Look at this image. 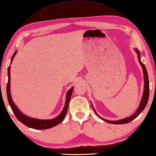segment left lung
Segmentation results:
<instances>
[{
  "instance_id": "1",
  "label": "left lung",
  "mask_w": 156,
  "mask_h": 156,
  "mask_svg": "<svg viewBox=\"0 0 156 156\" xmlns=\"http://www.w3.org/2000/svg\"><path fill=\"white\" fill-rule=\"evenodd\" d=\"M135 51H136V53H137V57H138V59H139V62L141 64V66H142L143 68V71H144V94H143V97H142V99H141V103H140V105L138 107V109H137V111L134 114H133L132 115L130 116V117H126L125 119H121V120H118V121H108V120H106L101 118V117H100L98 114L96 113L95 111L94 110V112L95 113V114L97 115H98L99 117H100L101 119L104 120L105 122L109 123H112V124H124V123H129L131 121H133L134 119H136V117L140 115V114L141 113V112L145 109V107H146L147 101H148V99H149V95H150V85H149V79H148V75H147V69L146 68V66H145V65L144 63H142L140 61V51L138 49H135Z\"/></svg>"
}]
</instances>
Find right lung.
<instances>
[{
    "mask_svg": "<svg viewBox=\"0 0 156 156\" xmlns=\"http://www.w3.org/2000/svg\"><path fill=\"white\" fill-rule=\"evenodd\" d=\"M16 51L15 52V53L13 54L12 58H11V63L12 61V58L14 57L15 56ZM10 66L8 67V82L7 85H6V95H7V98H8V101L10 104V107L12 110V112L15 114L16 119H18L19 122L23 123L24 125L26 126L29 127L30 128H33V129H49V128H51L59 124L61 122H63L64 119L65 115H66V113L67 112L68 109V106L69 101H70L71 97L72 95L73 91V87L70 89V90L67 92V98H66V102H65V105L64 107V109L63 112L61 113V114L57 117H55L54 119H33L30 118L29 117H27V115H25L23 113H21L17 108L16 106L15 105V103L12 101V98H11V95H10Z\"/></svg>",
    "mask_w": 156,
    "mask_h": 156,
    "instance_id": "obj_1",
    "label": "right lung"
}]
</instances>
